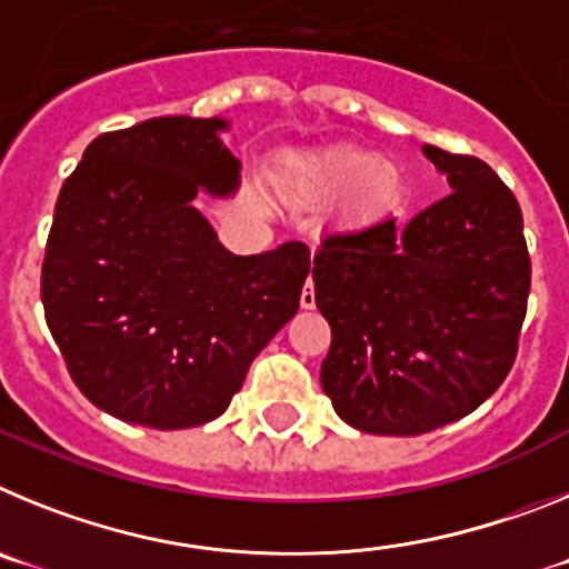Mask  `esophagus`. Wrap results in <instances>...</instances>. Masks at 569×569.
<instances>
[{
  "label": "esophagus",
  "mask_w": 569,
  "mask_h": 569,
  "mask_svg": "<svg viewBox=\"0 0 569 569\" xmlns=\"http://www.w3.org/2000/svg\"><path fill=\"white\" fill-rule=\"evenodd\" d=\"M301 308L305 310H313L316 308V290H313V281H308L305 284V290H301Z\"/></svg>",
  "instance_id": "esophagus-1"
}]
</instances>
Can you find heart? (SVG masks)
Masks as SVG:
<instances>
[{
	"instance_id": "heart-1",
	"label": "heart",
	"mask_w": 569,
	"mask_h": 569,
	"mask_svg": "<svg viewBox=\"0 0 569 569\" xmlns=\"http://www.w3.org/2000/svg\"><path fill=\"white\" fill-rule=\"evenodd\" d=\"M370 153L350 148H333L325 153L296 156L284 168L290 188L301 193L330 196L353 188L356 204H379L390 190V173L376 168Z\"/></svg>"
}]
</instances>
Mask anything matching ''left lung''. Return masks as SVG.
I'll return each instance as SVG.
<instances>
[{
    "label": "left lung",
    "instance_id": "left-lung-1",
    "mask_svg": "<svg viewBox=\"0 0 569 569\" xmlns=\"http://www.w3.org/2000/svg\"><path fill=\"white\" fill-rule=\"evenodd\" d=\"M445 199L321 239L316 308L328 319L321 387L341 421L373 436H421L499 390L519 350L530 253L516 196L476 156L425 144Z\"/></svg>",
    "mask_w": 569,
    "mask_h": 569
}]
</instances>
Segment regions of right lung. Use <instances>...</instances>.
<instances>
[{
    "mask_svg": "<svg viewBox=\"0 0 569 569\" xmlns=\"http://www.w3.org/2000/svg\"><path fill=\"white\" fill-rule=\"evenodd\" d=\"M224 119L159 116L97 136L64 179L42 305L70 379L99 410L156 430L213 421L296 316L310 250L233 256L193 199L233 196Z\"/></svg>",
    "mask_w": 569,
    "mask_h": 569,
    "instance_id": "add662e5",
    "label": "right lung"
}]
</instances>
